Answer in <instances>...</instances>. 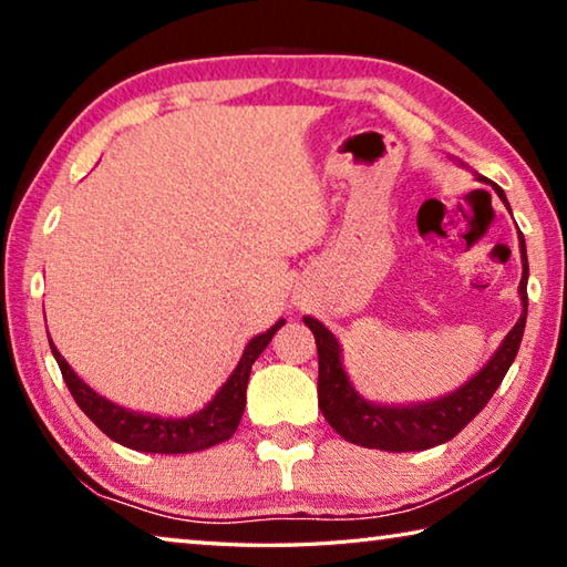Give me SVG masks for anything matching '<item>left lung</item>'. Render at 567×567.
<instances>
[{
    "label": "left lung",
    "mask_w": 567,
    "mask_h": 567,
    "mask_svg": "<svg viewBox=\"0 0 567 567\" xmlns=\"http://www.w3.org/2000/svg\"><path fill=\"white\" fill-rule=\"evenodd\" d=\"M480 179L487 182L485 177ZM493 189L507 205L505 192L497 185H493ZM507 209H511V205H507ZM517 239H520L523 255V280L517 287L523 300L520 320L505 334L503 344L497 348L491 362L477 375L470 378L463 388H457L445 398L402 408L368 402L358 395V390L352 388L348 372L342 368V348L338 338L320 320L302 318L307 328L312 330L315 342H318V402L334 433L342 435L348 443L362 447L390 450V453H415V450H427L453 440L487 405V400L501 388L505 372L511 370L515 354L520 350L527 320V255L523 233L517 235Z\"/></svg>",
    "instance_id": "1"
}]
</instances>
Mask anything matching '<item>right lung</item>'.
I'll use <instances>...</instances> for the list:
<instances>
[{"instance_id": "add662e5", "label": "right lung", "mask_w": 567, "mask_h": 567, "mask_svg": "<svg viewBox=\"0 0 567 567\" xmlns=\"http://www.w3.org/2000/svg\"><path fill=\"white\" fill-rule=\"evenodd\" d=\"M282 324L285 320H277L270 330L249 340L233 375L227 378L225 385L217 390V395L209 400L203 410L192 412L189 417L142 415V412L114 405V402L97 395L87 382H82L74 375V370L66 364V360L62 358L60 350L54 348L52 340L50 348L56 364H60L62 378L66 382V388H70L74 402L104 435L124 447L140 450V453L179 455L199 453V450L225 443V440L235 435L245 412V392L252 362L260 358V352L270 344L275 332L280 330Z\"/></svg>"}]
</instances>
